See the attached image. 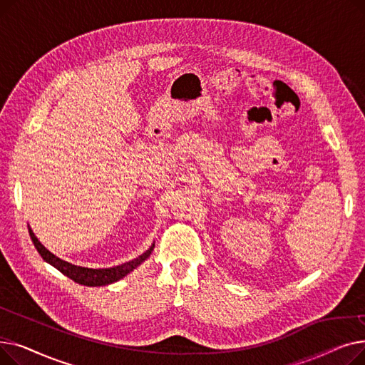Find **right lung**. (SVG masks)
Returning a JSON list of instances; mask_svg holds the SVG:
<instances>
[{"mask_svg": "<svg viewBox=\"0 0 365 365\" xmlns=\"http://www.w3.org/2000/svg\"><path fill=\"white\" fill-rule=\"evenodd\" d=\"M29 235L31 240L36 248V252L41 255V257L48 262L50 264H53L54 267H57L63 275L69 277L72 281L83 284V285H88V287H98V285H108L112 284L115 281H118L121 278H124L127 274H130L134 267H138L143 260H146L149 257V255L152 253L153 247L155 244H152V247L149 248L148 252H145L142 256L133 259L127 263H123L120 266H113V267H106V269H90V267H83V266H75L71 264L59 257H56L54 255H51L47 248L38 241V238L34 235V232L31 231L29 227Z\"/></svg>", "mask_w": 365, "mask_h": 365, "instance_id": "add662e5", "label": "right lung"}]
</instances>
